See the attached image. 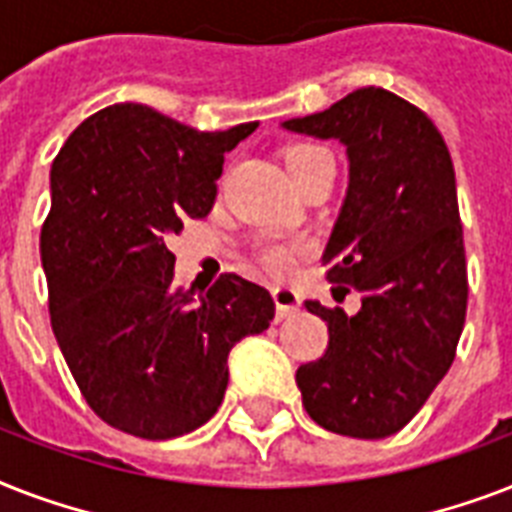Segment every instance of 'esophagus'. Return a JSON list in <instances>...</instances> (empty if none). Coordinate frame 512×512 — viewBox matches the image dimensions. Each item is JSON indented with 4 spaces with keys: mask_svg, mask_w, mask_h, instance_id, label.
<instances>
[{
    "mask_svg": "<svg viewBox=\"0 0 512 512\" xmlns=\"http://www.w3.org/2000/svg\"><path fill=\"white\" fill-rule=\"evenodd\" d=\"M273 303H276V319H287V316L300 311L303 297L292 287H276L273 289Z\"/></svg>",
    "mask_w": 512,
    "mask_h": 512,
    "instance_id": "1",
    "label": "esophagus"
}]
</instances>
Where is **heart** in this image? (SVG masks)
Here are the masks:
<instances>
[{
    "mask_svg": "<svg viewBox=\"0 0 512 512\" xmlns=\"http://www.w3.org/2000/svg\"><path fill=\"white\" fill-rule=\"evenodd\" d=\"M324 148L319 146H297L292 148L287 154V167H297V164H303L305 159H311V156L321 154ZM295 249L292 247H271L265 252V263L271 265L273 271H289L292 265H295Z\"/></svg>",
    "mask_w": 512,
    "mask_h": 512,
    "instance_id": "obj_1",
    "label": "heart"
}]
</instances>
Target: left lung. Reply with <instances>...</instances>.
Here are the masks:
<instances>
[{
    "label": "left lung",
    "mask_w": 512,
    "mask_h": 512,
    "mask_svg": "<svg viewBox=\"0 0 512 512\" xmlns=\"http://www.w3.org/2000/svg\"><path fill=\"white\" fill-rule=\"evenodd\" d=\"M281 127L345 146L348 191L321 263L335 292H361L353 316L305 303L329 329L324 356L295 374L305 412L340 436H393L444 380L465 327L452 156L420 108L382 87Z\"/></svg>",
    "instance_id": "1"
}]
</instances>
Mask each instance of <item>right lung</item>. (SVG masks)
I'll return each mask as SVG.
<instances>
[{"mask_svg": "<svg viewBox=\"0 0 512 512\" xmlns=\"http://www.w3.org/2000/svg\"><path fill=\"white\" fill-rule=\"evenodd\" d=\"M257 122L201 132L143 103L84 119L50 170L42 228L50 321L68 369L111 428L164 441L223 404L228 353L273 321L268 289L225 273L207 295L175 287L167 247L207 217L225 154Z\"/></svg>", "mask_w": 512, "mask_h": 512, "instance_id": "1", "label": "right lung"}]
</instances>
